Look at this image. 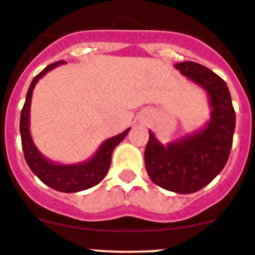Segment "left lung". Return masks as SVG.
<instances>
[{"label": "left lung", "mask_w": 255, "mask_h": 255, "mask_svg": "<svg viewBox=\"0 0 255 255\" xmlns=\"http://www.w3.org/2000/svg\"><path fill=\"white\" fill-rule=\"evenodd\" d=\"M174 67L206 91L211 118L203 128L167 144H162L149 129L144 163L154 184L189 194L209 184L226 165L233 143L236 112L228 86L218 75L192 61Z\"/></svg>", "instance_id": "obj_1"}]
</instances>
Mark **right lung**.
<instances>
[{"label": "right lung", "instance_id": "right-lung-1", "mask_svg": "<svg viewBox=\"0 0 255 255\" xmlns=\"http://www.w3.org/2000/svg\"><path fill=\"white\" fill-rule=\"evenodd\" d=\"M61 65H65V62L58 61L51 63L32 80L28 91H27L26 102L22 108L21 118H19V132H21L24 159H26L29 169L39 178V180L58 192L76 193V192L95 187L106 177L108 169H110L113 149L125 139L130 128H127L125 132L120 133L115 137L106 139L100 145L97 152L93 154V157L85 162L73 163V164H58V163L52 162L48 158L44 157L39 152L38 148L34 145L31 132H29V107H31L32 92H33V88L36 87L37 82L47 72Z\"/></svg>", "mask_w": 255, "mask_h": 255}]
</instances>
